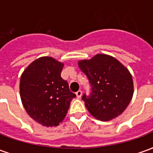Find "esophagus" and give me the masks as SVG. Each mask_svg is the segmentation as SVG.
<instances>
[{"label": "esophagus", "instance_id": "esophagus-1", "mask_svg": "<svg viewBox=\"0 0 153 153\" xmlns=\"http://www.w3.org/2000/svg\"><path fill=\"white\" fill-rule=\"evenodd\" d=\"M76 96L78 98H80L81 96H82V91L81 90H79V91H77L76 92Z\"/></svg>", "mask_w": 153, "mask_h": 153}]
</instances>
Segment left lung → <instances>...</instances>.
<instances>
[{
	"label": "left lung",
	"mask_w": 153,
	"mask_h": 153,
	"mask_svg": "<svg viewBox=\"0 0 153 153\" xmlns=\"http://www.w3.org/2000/svg\"><path fill=\"white\" fill-rule=\"evenodd\" d=\"M91 84V93L82 97L90 114L108 121L121 114L130 102L134 83L129 71L119 60L104 54L79 61Z\"/></svg>",
	"instance_id": "obj_1"
}]
</instances>
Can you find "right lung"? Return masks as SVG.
I'll return each instance as SVG.
<instances>
[{"instance_id":"obj_1","label":"right lung","mask_w":153,"mask_h":153,"mask_svg":"<svg viewBox=\"0 0 153 153\" xmlns=\"http://www.w3.org/2000/svg\"><path fill=\"white\" fill-rule=\"evenodd\" d=\"M63 66L52 57H41L26 68L20 78L23 106L31 118L43 126L59 125L71 100L76 97L60 76Z\"/></svg>"}]
</instances>
